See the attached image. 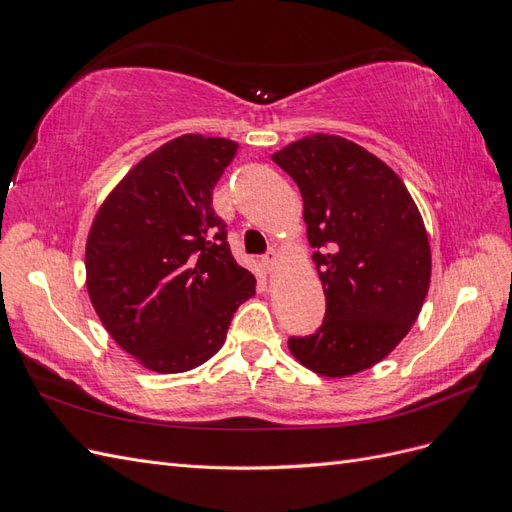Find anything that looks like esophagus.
Returning a JSON list of instances; mask_svg holds the SVG:
<instances>
[{"label": "esophagus", "mask_w": 512, "mask_h": 512, "mask_svg": "<svg viewBox=\"0 0 512 512\" xmlns=\"http://www.w3.org/2000/svg\"><path fill=\"white\" fill-rule=\"evenodd\" d=\"M262 265H265L267 271H275L277 265H280V256H277L275 252H269L265 258H262Z\"/></svg>", "instance_id": "1"}]
</instances>
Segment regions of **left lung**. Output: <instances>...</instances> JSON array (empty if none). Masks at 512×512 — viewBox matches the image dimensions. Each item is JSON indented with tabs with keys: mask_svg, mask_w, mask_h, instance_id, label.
I'll return each instance as SVG.
<instances>
[{
	"mask_svg": "<svg viewBox=\"0 0 512 512\" xmlns=\"http://www.w3.org/2000/svg\"><path fill=\"white\" fill-rule=\"evenodd\" d=\"M271 158L299 185L327 297L322 327L288 348L320 376H354L389 356L421 314L431 282L421 211L389 164L344 136H303Z\"/></svg>",
	"mask_w": 512,
	"mask_h": 512,
	"instance_id": "8db88e82",
	"label": "left lung"
}]
</instances>
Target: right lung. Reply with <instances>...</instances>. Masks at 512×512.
<instances>
[{
  "label": "right lung",
  "instance_id": "right-lung-1",
  "mask_svg": "<svg viewBox=\"0 0 512 512\" xmlns=\"http://www.w3.org/2000/svg\"><path fill=\"white\" fill-rule=\"evenodd\" d=\"M237 149L228 138L177 136L130 168L91 222V305L108 335L158 374L209 361L232 314L256 294L211 207Z\"/></svg>",
  "mask_w": 512,
  "mask_h": 512
}]
</instances>
